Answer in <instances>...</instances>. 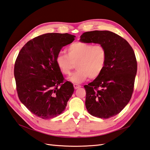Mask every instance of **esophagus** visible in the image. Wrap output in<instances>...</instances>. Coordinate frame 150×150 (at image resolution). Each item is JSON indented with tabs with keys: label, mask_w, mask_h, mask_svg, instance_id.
Returning a JSON list of instances; mask_svg holds the SVG:
<instances>
[{
	"label": "esophagus",
	"mask_w": 150,
	"mask_h": 150,
	"mask_svg": "<svg viewBox=\"0 0 150 150\" xmlns=\"http://www.w3.org/2000/svg\"><path fill=\"white\" fill-rule=\"evenodd\" d=\"M73 86H74L75 89H78V88H79L81 87V85H79V84H73Z\"/></svg>",
	"instance_id": "esophagus-1"
}]
</instances>
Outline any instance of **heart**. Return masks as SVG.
<instances>
[{
	"mask_svg": "<svg viewBox=\"0 0 150 150\" xmlns=\"http://www.w3.org/2000/svg\"><path fill=\"white\" fill-rule=\"evenodd\" d=\"M67 54L59 52L56 57V64L64 75L70 74L76 67L77 70L72 73L68 81L79 84L89 77L98 78L103 71L107 62V51L100 44H92L77 42L71 44L67 49Z\"/></svg>",
	"mask_w": 150,
	"mask_h": 150,
	"instance_id": "heart-1",
	"label": "heart"
}]
</instances>
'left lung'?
Returning <instances> with one entry per match:
<instances>
[{"label":"left lung","instance_id":"8db88e82","mask_svg":"<svg viewBox=\"0 0 150 150\" xmlns=\"http://www.w3.org/2000/svg\"><path fill=\"white\" fill-rule=\"evenodd\" d=\"M80 42L100 44L107 51L106 64L101 74L84 86L88 112L99 118L116 116L133 94L137 71L133 49L124 38L108 30L86 32L81 36Z\"/></svg>","mask_w":150,"mask_h":150}]
</instances>
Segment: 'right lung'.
<instances>
[{
	"label": "right lung",
	"mask_w": 150,
	"mask_h": 150,
	"mask_svg": "<svg viewBox=\"0 0 150 150\" xmlns=\"http://www.w3.org/2000/svg\"><path fill=\"white\" fill-rule=\"evenodd\" d=\"M75 38L67 33L42 34L28 41L17 56L14 66L17 94L21 102L41 118L62 113L74 92L71 83H64L56 57Z\"/></svg>",
	"instance_id": "add662e5"
}]
</instances>
